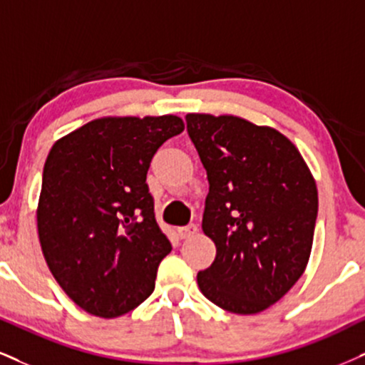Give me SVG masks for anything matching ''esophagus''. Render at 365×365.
<instances>
[{
	"label": "esophagus",
	"instance_id": "obj_1",
	"mask_svg": "<svg viewBox=\"0 0 365 365\" xmlns=\"http://www.w3.org/2000/svg\"><path fill=\"white\" fill-rule=\"evenodd\" d=\"M196 232H197V227L195 223H190V225H186V227H179L178 228V233H179V237H181V238H190L191 235H195Z\"/></svg>",
	"mask_w": 365,
	"mask_h": 365
}]
</instances>
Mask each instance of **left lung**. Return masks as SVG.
<instances>
[{"instance_id": "obj_1", "label": "left lung", "mask_w": 365, "mask_h": 365, "mask_svg": "<svg viewBox=\"0 0 365 365\" xmlns=\"http://www.w3.org/2000/svg\"><path fill=\"white\" fill-rule=\"evenodd\" d=\"M210 182L203 232L217 257L197 272L211 303L255 314L303 276L318 215V191L289 138L233 115H186Z\"/></svg>"}]
</instances>
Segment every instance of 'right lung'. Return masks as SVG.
<instances>
[{"label": "right lung", "mask_w": 365, "mask_h": 365, "mask_svg": "<svg viewBox=\"0 0 365 365\" xmlns=\"http://www.w3.org/2000/svg\"><path fill=\"white\" fill-rule=\"evenodd\" d=\"M179 116H106L58 138L43 165L37 228L52 276L84 312L116 318L152 294L173 250L147 170Z\"/></svg>", "instance_id": "obj_1"}]
</instances>
